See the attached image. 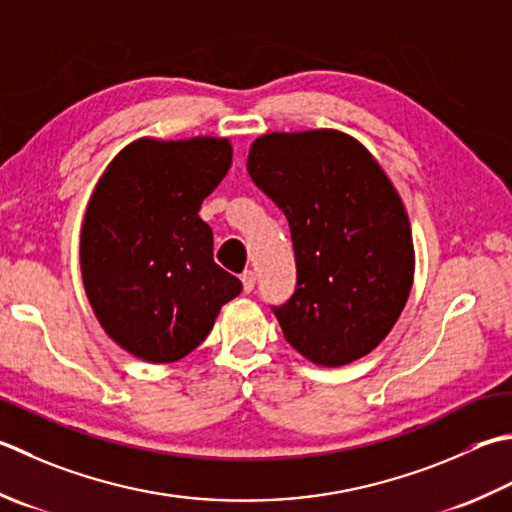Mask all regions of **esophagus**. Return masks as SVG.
<instances>
[{"mask_svg":"<svg viewBox=\"0 0 512 512\" xmlns=\"http://www.w3.org/2000/svg\"><path fill=\"white\" fill-rule=\"evenodd\" d=\"M242 284H244V293H253V288H255V273H253V270H246V273L242 275Z\"/></svg>","mask_w":512,"mask_h":512,"instance_id":"1","label":"esophagus"}]
</instances>
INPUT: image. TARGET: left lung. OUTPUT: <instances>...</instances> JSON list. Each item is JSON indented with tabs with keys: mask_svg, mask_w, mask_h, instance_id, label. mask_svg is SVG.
<instances>
[{
	"mask_svg": "<svg viewBox=\"0 0 512 512\" xmlns=\"http://www.w3.org/2000/svg\"><path fill=\"white\" fill-rule=\"evenodd\" d=\"M253 182L284 210L297 288L275 317L317 366H344L384 342L415 277L402 197L370 150L342 130L266 133L248 150Z\"/></svg>",
	"mask_w": 512,
	"mask_h": 512,
	"instance_id": "left-lung-1",
	"label": "left lung"
}]
</instances>
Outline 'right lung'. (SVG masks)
I'll use <instances>...</instances> for the list:
<instances>
[{"label": "right lung", "mask_w": 512, "mask_h": 512, "mask_svg": "<svg viewBox=\"0 0 512 512\" xmlns=\"http://www.w3.org/2000/svg\"><path fill=\"white\" fill-rule=\"evenodd\" d=\"M233 164L228 137H142L119 150L88 199L79 266L117 346L170 364L204 342L242 282L213 259L204 199Z\"/></svg>", "instance_id": "right-lung-1"}]
</instances>
